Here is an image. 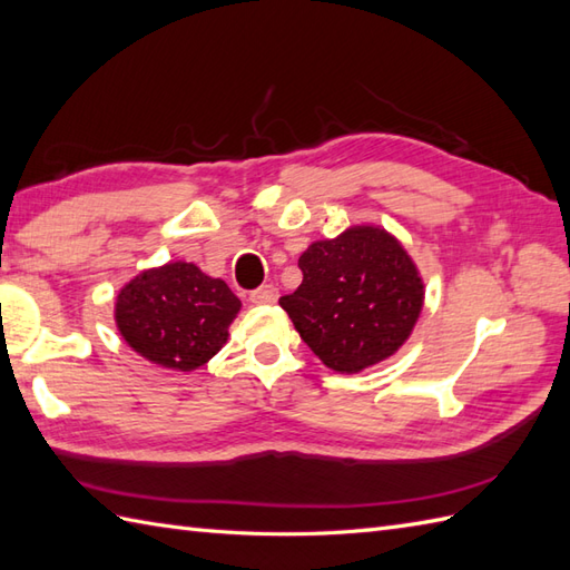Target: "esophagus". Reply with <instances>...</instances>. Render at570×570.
Listing matches in <instances>:
<instances>
[{
	"label": "esophagus",
	"instance_id": "esophagus-1",
	"mask_svg": "<svg viewBox=\"0 0 570 570\" xmlns=\"http://www.w3.org/2000/svg\"><path fill=\"white\" fill-rule=\"evenodd\" d=\"M275 299H277V287H273V285H263L252 293L254 304H273Z\"/></svg>",
	"mask_w": 570,
	"mask_h": 570
}]
</instances>
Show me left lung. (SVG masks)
<instances>
[{"instance_id":"1","label":"left lung","mask_w":570,"mask_h":570,"mask_svg":"<svg viewBox=\"0 0 570 570\" xmlns=\"http://www.w3.org/2000/svg\"><path fill=\"white\" fill-rule=\"evenodd\" d=\"M302 285L281 297L302 341L336 372L394 355L423 309V281L390 232L357 225L299 256Z\"/></svg>"}]
</instances>
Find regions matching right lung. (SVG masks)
Instances as JSON below:
<instances>
[{"instance_id": "obj_1", "label": "right lung", "mask_w": 570, "mask_h": 570, "mask_svg": "<svg viewBox=\"0 0 570 570\" xmlns=\"http://www.w3.org/2000/svg\"><path fill=\"white\" fill-rule=\"evenodd\" d=\"M242 302L225 281L196 263L174 261L142 271L116 299V326L125 343L161 367L190 372L227 343Z\"/></svg>"}]
</instances>
